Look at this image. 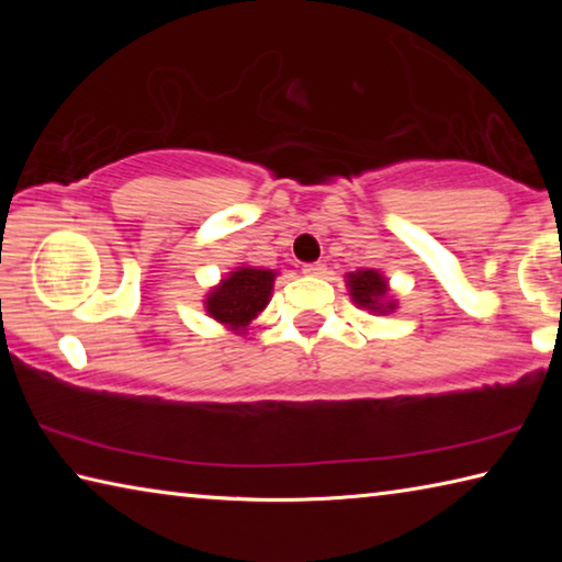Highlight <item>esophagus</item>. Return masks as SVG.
<instances>
[{
    "label": "esophagus",
    "mask_w": 562,
    "mask_h": 562,
    "mask_svg": "<svg viewBox=\"0 0 562 562\" xmlns=\"http://www.w3.org/2000/svg\"><path fill=\"white\" fill-rule=\"evenodd\" d=\"M302 272L304 274H312V278H317V274L325 272V265H322V262H310V265H304Z\"/></svg>",
    "instance_id": "1"
}]
</instances>
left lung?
Masks as SVG:
<instances>
[{"instance_id":"obj_1","label":"left lung","mask_w":562,"mask_h":562,"mask_svg":"<svg viewBox=\"0 0 562 562\" xmlns=\"http://www.w3.org/2000/svg\"><path fill=\"white\" fill-rule=\"evenodd\" d=\"M349 297L361 310L374 312V315H389L396 310V300L389 294V284L382 272L376 270H357L347 274Z\"/></svg>"}]
</instances>
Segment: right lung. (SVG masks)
<instances>
[{
    "mask_svg": "<svg viewBox=\"0 0 562 562\" xmlns=\"http://www.w3.org/2000/svg\"><path fill=\"white\" fill-rule=\"evenodd\" d=\"M274 274H278L274 270L250 268V265L235 268L205 294V312L235 335H245L247 325L268 307Z\"/></svg>",
    "mask_w": 562,
    "mask_h": 562,
    "instance_id": "right-lung-1",
    "label": "right lung"
}]
</instances>
